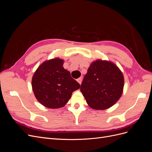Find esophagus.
I'll use <instances>...</instances> for the list:
<instances>
[{
  "label": "esophagus",
  "mask_w": 152,
  "mask_h": 152,
  "mask_svg": "<svg viewBox=\"0 0 152 152\" xmlns=\"http://www.w3.org/2000/svg\"><path fill=\"white\" fill-rule=\"evenodd\" d=\"M82 78H81V77L79 78V79H77V82H79V83L80 84H81V83H82Z\"/></svg>",
  "instance_id": "esophagus-1"
}]
</instances>
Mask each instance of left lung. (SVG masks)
I'll list each match as a JSON object with an SVG mask.
<instances>
[{"label":"left lung","mask_w":152,"mask_h":152,"mask_svg":"<svg viewBox=\"0 0 152 152\" xmlns=\"http://www.w3.org/2000/svg\"><path fill=\"white\" fill-rule=\"evenodd\" d=\"M124 86L123 73L115 64L97 59L91 63L80 91L91 108L103 110L118 102L122 94Z\"/></svg>","instance_id":"8db88e82"}]
</instances>
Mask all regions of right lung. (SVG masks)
Masks as SVG:
<instances>
[{
  "label": "right lung",
  "mask_w": 152,
  "mask_h": 152,
  "mask_svg": "<svg viewBox=\"0 0 152 152\" xmlns=\"http://www.w3.org/2000/svg\"><path fill=\"white\" fill-rule=\"evenodd\" d=\"M64 60L55 58L45 61L32 77V90L38 102L49 108L63 107L80 84L63 68Z\"/></svg>",
  "instance_id": "right-lung-1"
}]
</instances>
